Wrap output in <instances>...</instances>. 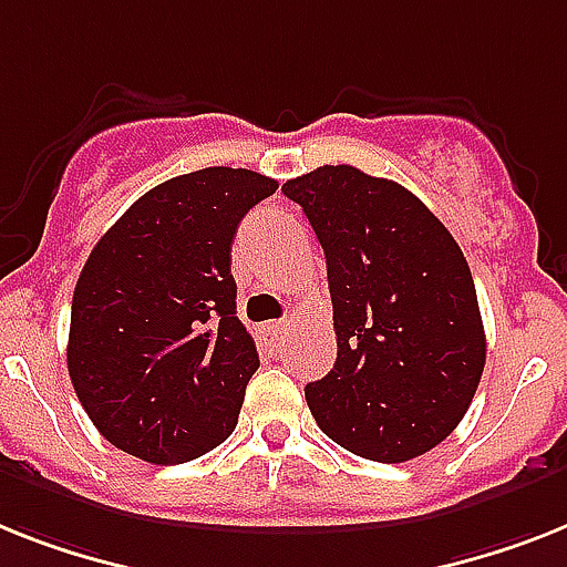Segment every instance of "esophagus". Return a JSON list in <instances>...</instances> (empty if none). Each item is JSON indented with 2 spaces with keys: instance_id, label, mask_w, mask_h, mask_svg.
Listing matches in <instances>:
<instances>
[{
  "instance_id": "esophagus-1",
  "label": "esophagus",
  "mask_w": 567,
  "mask_h": 567,
  "mask_svg": "<svg viewBox=\"0 0 567 567\" xmlns=\"http://www.w3.org/2000/svg\"><path fill=\"white\" fill-rule=\"evenodd\" d=\"M260 333H264V341H269V344L275 348V344H280V341H284V336L289 333V327L280 324V321H272V324H266Z\"/></svg>"
}]
</instances>
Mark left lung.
Segmentation results:
<instances>
[{
    "label": "left lung",
    "mask_w": 567,
    "mask_h": 567,
    "mask_svg": "<svg viewBox=\"0 0 567 567\" xmlns=\"http://www.w3.org/2000/svg\"><path fill=\"white\" fill-rule=\"evenodd\" d=\"M327 257L336 364L303 388L318 429L368 461L402 463L455 432L484 373L466 257L391 179L324 165L284 185Z\"/></svg>",
    "instance_id": "1"
}]
</instances>
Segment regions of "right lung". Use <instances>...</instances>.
Listing matches in <instances>:
<instances>
[{
    "mask_svg": "<svg viewBox=\"0 0 567 567\" xmlns=\"http://www.w3.org/2000/svg\"><path fill=\"white\" fill-rule=\"evenodd\" d=\"M278 182L205 167L135 199L97 240L72 298L69 377L106 441L185 463L226 441L260 368L237 318L231 243Z\"/></svg>",
    "mask_w": 567,
    "mask_h": 567,
    "instance_id": "right-lung-1",
    "label": "right lung"
}]
</instances>
